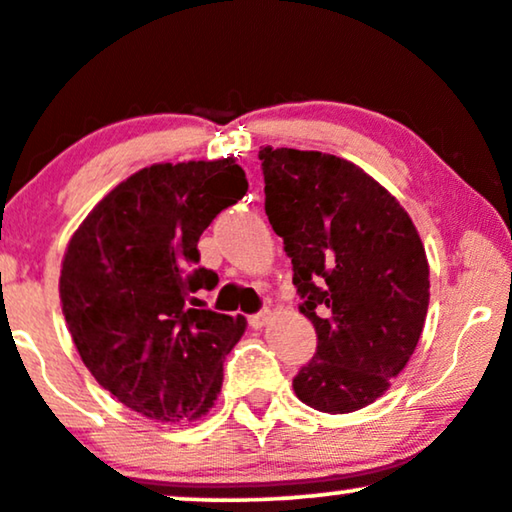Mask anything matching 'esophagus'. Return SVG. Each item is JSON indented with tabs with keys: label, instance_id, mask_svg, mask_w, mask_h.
<instances>
[{
	"label": "esophagus",
	"instance_id": "obj_1",
	"mask_svg": "<svg viewBox=\"0 0 512 512\" xmlns=\"http://www.w3.org/2000/svg\"><path fill=\"white\" fill-rule=\"evenodd\" d=\"M270 318V311L268 308H263V311H258V313H254V315H249V325L254 327V330H258V327H263L266 325V320Z\"/></svg>",
	"mask_w": 512,
	"mask_h": 512
}]
</instances>
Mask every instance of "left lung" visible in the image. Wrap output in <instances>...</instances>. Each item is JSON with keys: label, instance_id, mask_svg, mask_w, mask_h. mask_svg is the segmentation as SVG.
<instances>
[{"label": "left lung", "instance_id": "1", "mask_svg": "<svg viewBox=\"0 0 512 512\" xmlns=\"http://www.w3.org/2000/svg\"><path fill=\"white\" fill-rule=\"evenodd\" d=\"M266 216L292 258L318 349L294 391L320 413L370 406L406 368L425 327L430 266L403 206L351 161L258 151Z\"/></svg>", "mask_w": 512, "mask_h": 512}]
</instances>
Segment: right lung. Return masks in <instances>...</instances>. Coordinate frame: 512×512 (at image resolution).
I'll list each match as a JSON object with an SVG mask.
<instances>
[{
    "mask_svg": "<svg viewBox=\"0 0 512 512\" xmlns=\"http://www.w3.org/2000/svg\"><path fill=\"white\" fill-rule=\"evenodd\" d=\"M246 187L230 156L154 163L111 189L68 242L59 294L75 349L144 418L197 420L218 399L223 358L246 320L197 299L218 285L197 266V242Z\"/></svg>",
    "mask_w": 512,
    "mask_h": 512,
    "instance_id": "add662e5",
    "label": "right lung"
}]
</instances>
